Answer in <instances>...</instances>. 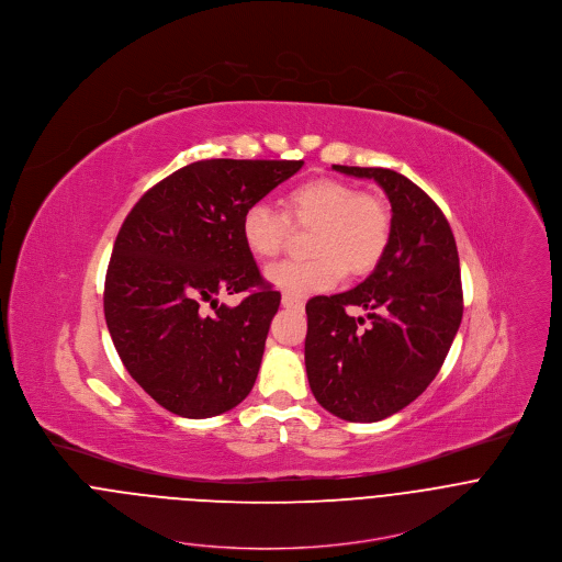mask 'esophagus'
I'll return each mask as SVG.
<instances>
[{"label":"esophagus","instance_id":"1","mask_svg":"<svg viewBox=\"0 0 562 562\" xmlns=\"http://www.w3.org/2000/svg\"><path fill=\"white\" fill-rule=\"evenodd\" d=\"M281 305L288 307V310H301V307H303V301H301V299H294V296H290V294H283V296H281Z\"/></svg>","mask_w":562,"mask_h":562}]
</instances>
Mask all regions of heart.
Here are the masks:
<instances>
[{"instance_id":"1","label":"heart","mask_w":562,"mask_h":562,"mask_svg":"<svg viewBox=\"0 0 562 562\" xmlns=\"http://www.w3.org/2000/svg\"><path fill=\"white\" fill-rule=\"evenodd\" d=\"M285 214L257 201L241 214V240L257 259L277 257L290 236V223L310 231L307 259L281 261L266 279L281 292L303 299L333 288L344 272L363 277L383 259L392 240V214L370 192L335 177H314L283 196Z\"/></svg>"}]
</instances>
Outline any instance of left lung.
Instances as JSON below:
<instances>
[{"label":"left lung","instance_id":"1","mask_svg":"<svg viewBox=\"0 0 562 562\" xmlns=\"http://www.w3.org/2000/svg\"><path fill=\"white\" fill-rule=\"evenodd\" d=\"M333 168L385 190L392 240L363 283L307 303V379L328 413L379 422L415 401L446 361L463 318L459 250L443 212L401 172ZM348 306L369 316L355 319Z\"/></svg>","mask_w":562,"mask_h":562}]
</instances>
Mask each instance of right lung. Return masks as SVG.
Wrapping results in <instances>:
<instances>
[{"label": "right lung", "mask_w": 562, "mask_h": 562, "mask_svg": "<svg viewBox=\"0 0 562 562\" xmlns=\"http://www.w3.org/2000/svg\"><path fill=\"white\" fill-rule=\"evenodd\" d=\"M301 166L192 161L127 214L105 274V324L132 379L166 411L203 419L250 394L281 294L241 240V214ZM240 291V306L217 303Z\"/></svg>", "instance_id": "1"}]
</instances>
